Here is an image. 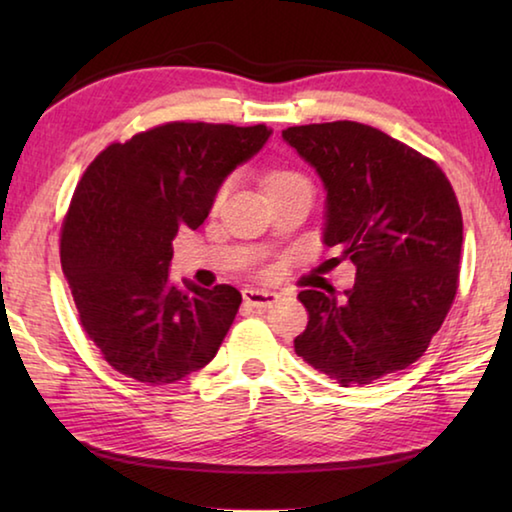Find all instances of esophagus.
Here are the masks:
<instances>
[{
  "label": "esophagus",
  "instance_id": "1",
  "mask_svg": "<svg viewBox=\"0 0 512 512\" xmlns=\"http://www.w3.org/2000/svg\"><path fill=\"white\" fill-rule=\"evenodd\" d=\"M244 302L250 307L257 309H268L277 302V293L264 291V289H244Z\"/></svg>",
  "mask_w": 512,
  "mask_h": 512
}]
</instances>
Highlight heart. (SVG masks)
<instances>
[{
  "mask_svg": "<svg viewBox=\"0 0 512 512\" xmlns=\"http://www.w3.org/2000/svg\"><path fill=\"white\" fill-rule=\"evenodd\" d=\"M296 185H309L307 178L302 176V173L287 169V167H275L266 173L264 178V187H266V194H275V192H282V189H289V187H296ZM225 196V189H219L214 196V205H219Z\"/></svg>",
  "mask_w": 512,
  "mask_h": 512,
  "instance_id": "1",
  "label": "heart"
}]
</instances>
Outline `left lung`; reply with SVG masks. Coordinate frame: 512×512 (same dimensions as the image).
Masks as SVG:
<instances>
[{
	"instance_id": "obj_1",
	"label": "left lung",
	"mask_w": 512,
	"mask_h": 512,
	"mask_svg": "<svg viewBox=\"0 0 512 512\" xmlns=\"http://www.w3.org/2000/svg\"><path fill=\"white\" fill-rule=\"evenodd\" d=\"M282 137L323 180L334 264L357 266L343 298L298 293L309 323L296 354L341 386L404 370L429 348L458 289L463 216L452 185L436 162L359 121L291 126Z\"/></svg>"
}]
</instances>
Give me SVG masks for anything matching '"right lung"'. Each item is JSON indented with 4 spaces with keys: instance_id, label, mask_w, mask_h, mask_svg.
I'll return each instance as SVG.
<instances>
[{
    "instance_id": "obj_1",
    "label": "right lung",
    "mask_w": 512,
    "mask_h": 512,
    "mask_svg": "<svg viewBox=\"0 0 512 512\" xmlns=\"http://www.w3.org/2000/svg\"><path fill=\"white\" fill-rule=\"evenodd\" d=\"M271 128L171 121L110 144L85 169L60 235V262L81 327L112 368L173 384L214 359L241 293L169 280L171 241L196 230Z\"/></svg>"
}]
</instances>
